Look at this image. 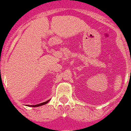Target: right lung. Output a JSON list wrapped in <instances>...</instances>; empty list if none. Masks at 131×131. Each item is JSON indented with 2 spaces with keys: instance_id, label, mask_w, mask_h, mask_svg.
Listing matches in <instances>:
<instances>
[{
  "instance_id": "1",
  "label": "right lung",
  "mask_w": 131,
  "mask_h": 131,
  "mask_svg": "<svg viewBox=\"0 0 131 131\" xmlns=\"http://www.w3.org/2000/svg\"><path fill=\"white\" fill-rule=\"evenodd\" d=\"M49 100H48V101H46V102H45L41 103V104H37V105H31V106H32V107H36V106H39L43 105V104H46V103L49 102Z\"/></svg>"
}]
</instances>
